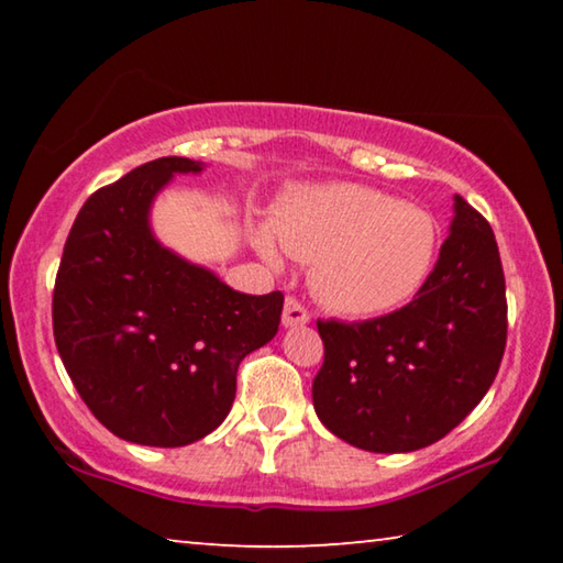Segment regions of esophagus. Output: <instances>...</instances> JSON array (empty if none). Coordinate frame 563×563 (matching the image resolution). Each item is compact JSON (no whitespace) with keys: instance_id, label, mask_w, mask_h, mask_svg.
I'll use <instances>...</instances> for the list:
<instances>
[{"instance_id":"34e87169","label":"esophagus","mask_w":563,"mask_h":563,"mask_svg":"<svg viewBox=\"0 0 563 563\" xmlns=\"http://www.w3.org/2000/svg\"><path fill=\"white\" fill-rule=\"evenodd\" d=\"M310 322V312L305 305L295 298V295H288L285 298V308H283V325L285 328H300V325H308Z\"/></svg>"}]
</instances>
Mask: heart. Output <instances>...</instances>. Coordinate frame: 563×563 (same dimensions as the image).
Listing matches in <instances>:
<instances>
[{"label":"heart","mask_w":563,"mask_h":563,"mask_svg":"<svg viewBox=\"0 0 563 563\" xmlns=\"http://www.w3.org/2000/svg\"><path fill=\"white\" fill-rule=\"evenodd\" d=\"M255 243L271 263H278V243L292 258L312 261V290L328 308L379 316L422 288L437 255V223L424 208L377 188L330 184L295 190Z\"/></svg>","instance_id":"1"}]
</instances>
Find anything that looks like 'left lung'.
<instances>
[{
    "label": "left lung",
    "instance_id": "1",
    "mask_svg": "<svg viewBox=\"0 0 563 563\" xmlns=\"http://www.w3.org/2000/svg\"><path fill=\"white\" fill-rule=\"evenodd\" d=\"M320 422L367 452H415L487 395L507 347V285L494 231L454 196L452 233L415 300L362 322L318 320Z\"/></svg>",
    "mask_w": 563,
    "mask_h": 563
}]
</instances>
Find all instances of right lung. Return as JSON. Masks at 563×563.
<instances>
[{"mask_svg":"<svg viewBox=\"0 0 563 563\" xmlns=\"http://www.w3.org/2000/svg\"><path fill=\"white\" fill-rule=\"evenodd\" d=\"M164 156L99 188L66 238L54 283V340L76 393L121 440L184 446L231 412L245 355L280 325L283 292L245 295L166 251L148 208L174 174Z\"/></svg>","mask_w":563,"mask_h":563,"instance_id":"obj_1","label":"right lung"}]
</instances>
